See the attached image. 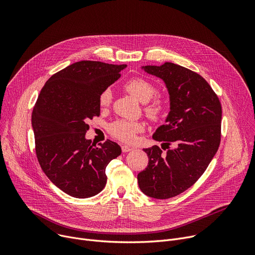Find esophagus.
I'll use <instances>...</instances> for the list:
<instances>
[{
	"mask_svg": "<svg viewBox=\"0 0 255 255\" xmlns=\"http://www.w3.org/2000/svg\"><path fill=\"white\" fill-rule=\"evenodd\" d=\"M132 150H133V148H131V146H128V145H126V144L122 145V151H123L124 153L130 152V151H132Z\"/></svg>",
	"mask_w": 255,
	"mask_h": 255,
	"instance_id": "1",
	"label": "esophagus"
}]
</instances>
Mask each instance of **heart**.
Listing matches in <instances>:
<instances>
[{
  "label": "heart",
  "instance_id": "obj_1",
  "mask_svg": "<svg viewBox=\"0 0 255 255\" xmlns=\"http://www.w3.org/2000/svg\"><path fill=\"white\" fill-rule=\"evenodd\" d=\"M124 89L132 97H134L140 102H144L143 112L153 122L161 121L168 110V102L162 96H156L151 99L157 92L156 87L149 82L148 79L142 77H131L124 84ZM113 100V94L110 89H105L99 96V104L103 109L109 107ZM144 130V124L141 121L120 120L110 126L111 134L125 142H131L135 139L137 133Z\"/></svg>",
  "mask_w": 255,
  "mask_h": 255
}]
</instances>
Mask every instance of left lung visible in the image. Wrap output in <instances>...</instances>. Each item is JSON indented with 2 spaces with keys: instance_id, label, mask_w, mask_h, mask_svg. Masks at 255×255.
I'll return each mask as SVG.
<instances>
[{
  "instance_id": "obj_1",
  "label": "left lung",
  "mask_w": 255,
  "mask_h": 255,
  "mask_svg": "<svg viewBox=\"0 0 255 255\" xmlns=\"http://www.w3.org/2000/svg\"><path fill=\"white\" fill-rule=\"evenodd\" d=\"M143 69L164 80L170 112L166 124L153 135L155 140L163 141L161 148L143 149L149 163L137 181L145 195L166 199L190 188L217 153L222 109L217 94L198 73L168 62Z\"/></svg>"
}]
</instances>
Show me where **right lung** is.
I'll use <instances>...</instances> for the list:
<instances>
[{"label": "right lung", "instance_id": "add662e5", "mask_svg": "<svg viewBox=\"0 0 255 255\" xmlns=\"http://www.w3.org/2000/svg\"><path fill=\"white\" fill-rule=\"evenodd\" d=\"M126 65L80 61L51 75L32 113L35 151L47 178L76 198L98 194L106 185L105 168L122 153L110 139L98 146L86 139L88 121L100 116V94Z\"/></svg>", "mask_w": 255, "mask_h": 255}]
</instances>
